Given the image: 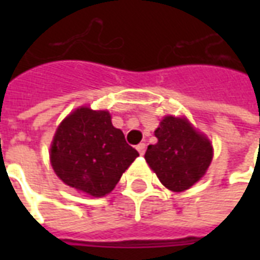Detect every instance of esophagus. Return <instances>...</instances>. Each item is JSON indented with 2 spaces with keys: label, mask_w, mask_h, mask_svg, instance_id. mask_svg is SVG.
I'll return each instance as SVG.
<instances>
[{
  "label": "esophagus",
  "mask_w": 260,
  "mask_h": 260,
  "mask_svg": "<svg viewBox=\"0 0 260 260\" xmlns=\"http://www.w3.org/2000/svg\"><path fill=\"white\" fill-rule=\"evenodd\" d=\"M138 151H139V154L140 155H144V152H146V144L144 143H140V144H138Z\"/></svg>",
  "instance_id": "esophagus-1"
}]
</instances>
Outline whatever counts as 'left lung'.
Returning <instances> with one entry per match:
<instances>
[{"instance_id":"obj_1","label":"left lung","mask_w":260,"mask_h":260,"mask_svg":"<svg viewBox=\"0 0 260 260\" xmlns=\"http://www.w3.org/2000/svg\"><path fill=\"white\" fill-rule=\"evenodd\" d=\"M155 136L158 143L148 146L144 158L167 189L183 191L204 177L213 156L212 144L186 118L167 116Z\"/></svg>"}]
</instances>
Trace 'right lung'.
<instances>
[{"label": "right lung", "mask_w": 260, "mask_h": 260, "mask_svg": "<svg viewBox=\"0 0 260 260\" xmlns=\"http://www.w3.org/2000/svg\"><path fill=\"white\" fill-rule=\"evenodd\" d=\"M139 156L114 128L106 110L81 108L56 129L51 146V163L66 185L93 196L110 193L122 173Z\"/></svg>", "instance_id": "obj_1"}]
</instances>
